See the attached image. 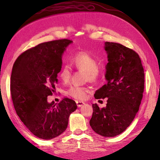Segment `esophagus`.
I'll return each mask as SVG.
<instances>
[{
    "instance_id": "esophagus-1",
    "label": "esophagus",
    "mask_w": 160,
    "mask_h": 160,
    "mask_svg": "<svg viewBox=\"0 0 160 160\" xmlns=\"http://www.w3.org/2000/svg\"><path fill=\"white\" fill-rule=\"evenodd\" d=\"M75 102H76V104H77L78 107H82V105H83L84 104H85V102H80V101H76Z\"/></svg>"
}]
</instances>
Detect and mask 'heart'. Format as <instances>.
Instances as JSON below:
<instances>
[{
    "label": "heart",
    "mask_w": 160,
    "mask_h": 160,
    "mask_svg": "<svg viewBox=\"0 0 160 160\" xmlns=\"http://www.w3.org/2000/svg\"><path fill=\"white\" fill-rule=\"evenodd\" d=\"M72 63L78 70L85 72V80L90 82H97L102 76V70L98 66L97 58L88 51H80L74 54ZM59 77L64 83L70 81L72 69L68 65H63L59 71ZM89 89L85 87L72 85L67 90V94L76 99H85Z\"/></svg>",
    "instance_id": "b5f03b06"
}]
</instances>
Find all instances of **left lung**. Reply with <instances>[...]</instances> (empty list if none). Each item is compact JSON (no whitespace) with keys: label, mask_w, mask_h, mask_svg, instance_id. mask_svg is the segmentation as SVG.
<instances>
[{"label":"left lung","mask_w":160,"mask_h":160,"mask_svg":"<svg viewBox=\"0 0 160 160\" xmlns=\"http://www.w3.org/2000/svg\"><path fill=\"white\" fill-rule=\"evenodd\" d=\"M108 54L106 69L107 82L97 90L95 99L107 97V106L92 104L90 125L104 137L121 134L133 121L144 92L145 74L139 55L121 44L105 42Z\"/></svg>","instance_id":"left-lung-1"}]
</instances>
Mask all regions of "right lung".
<instances>
[{"instance_id": "add662e5", "label": "right lung", "mask_w": 160, "mask_h": 160, "mask_svg": "<svg viewBox=\"0 0 160 160\" xmlns=\"http://www.w3.org/2000/svg\"><path fill=\"white\" fill-rule=\"evenodd\" d=\"M72 41L62 39L38 44L16 59L10 77V93L20 120L35 136L50 140L67 128L76 103L67 97L57 104L47 102L58 82L62 54Z\"/></svg>"}]
</instances>
